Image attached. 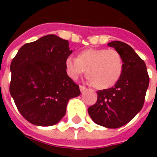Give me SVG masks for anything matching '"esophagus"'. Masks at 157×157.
I'll use <instances>...</instances> for the list:
<instances>
[{"label": "esophagus", "instance_id": "1", "mask_svg": "<svg viewBox=\"0 0 157 157\" xmlns=\"http://www.w3.org/2000/svg\"><path fill=\"white\" fill-rule=\"evenodd\" d=\"M80 90H81V93H83L84 91L86 90V87H85L84 86H80Z\"/></svg>", "mask_w": 157, "mask_h": 157}]
</instances>
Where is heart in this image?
I'll list each match as a JSON object with an SVG mask.
<instances>
[{
	"label": "heart",
	"mask_w": 157,
	"mask_h": 157,
	"mask_svg": "<svg viewBox=\"0 0 157 157\" xmlns=\"http://www.w3.org/2000/svg\"><path fill=\"white\" fill-rule=\"evenodd\" d=\"M69 77L76 80L86 71L88 81L99 90L111 88L121 77L124 62L117 50L104 48H89L78 52L76 58L65 60Z\"/></svg>",
	"instance_id": "1"
}]
</instances>
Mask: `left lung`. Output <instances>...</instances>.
Here are the masks:
<instances>
[{"instance_id":"obj_1","label":"left lung","mask_w":157,"mask_h":157,"mask_svg":"<svg viewBox=\"0 0 157 157\" xmlns=\"http://www.w3.org/2000/svg\"><path fill=\"white\" fill-rule=\"evenodd\" d=\"M107 45L121 55L123 72L114 86L97 92V102L89 107L88 112L97 124L117 129L130 121L141 111L149 76L144 60L126 43L115 40Z\"/></svg>"}]
</instances>
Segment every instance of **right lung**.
<instances>
[{"instance_id": "right-lung-1", "label": "right lung", "mask_w": 157, "mask_h": 157, "mask_svg": "<svg viewBox=\"0 0 157 157\" xmlns=\"http://www.w3.org/2000/svg\"><path fill=\"white\" fill-rule=\"evenodd\" d=\"M71 53L67 40L50 34L23 45L11 62L10 93L32 124H57L66 114L68 101L81 94L65 69Z\"/></svg>"}]
</instances>
